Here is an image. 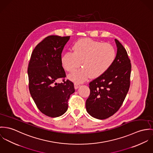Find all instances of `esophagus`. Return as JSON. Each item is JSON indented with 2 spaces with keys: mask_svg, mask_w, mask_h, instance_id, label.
Wrapping results in <instances>:
<instances>
[{
  "mask_svg": "<svg viewBox=\"0 0 153 153\" xmlns=\"http://www.w3.org/2000/svg\"><path fill=\"white\" fill-rule=\"evenodd\" d=\"M80 86V85H79V84L75 83V84H74V88H75V89H77Z\"/></svg>",
  "mask_w": 153,
  "mask_h": 153,
  "instance_id": "34e87169",
  "label": "esophagus"
}]
</instances>
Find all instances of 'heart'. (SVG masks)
<instances>
[{
	"instance_id": "obj_1",
	"label": "heart",
	"mask_w": 153,
	"mask_h": 153,
	"mask_svg": "<svg viewBox=\"0 0 153 153\" xmlns=\"http://www.w3.org/2000/svg\"><path fill=\"white\" fill-rule=\"evenodd\" d=\"M72 52H67L62 57V64L66 71L73 73L82 66L83 68L69 76L70 79L81 83L88 79L97 78L105 73L113 65L117 52L109 44L90 39L76 42Z\"/></svg>"
}]
</instances>
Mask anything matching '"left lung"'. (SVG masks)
I'll return each instance as SVG.
<instances>
[{
  "mask_svg": "<svg viewBox=\"0 0 153 153\" xmlns=\"http://www.w3.org/2000/svg\"><path fill=\"white\" fill-rule=\"evenodd\" d=\"M116 60L105 73L89 83L90 94L85 102L87 113L103 120L116 113L124 102L130 85L131 65L126 50L115 39Z\"/></svg>",
  "mask_w": 153,
  "mask_h": 153,
  "instance_id": "left-lung-1",
  "label": "left lung"
}]
</instances>
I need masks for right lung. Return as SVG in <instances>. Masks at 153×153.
Segmentation results:
<instances>
[{
  "label": "right lung",
  "instance_id": "obj_1",
  "mask_svg": "<svg viewBox=\"0 0 153 153\" xmlns=\"http://www.w3.org/2000/svg\"><path fill=\"white\" fill-rule=\"evenodd\" d=\"M70 36H49L34 49L28 65L30 93L39 110L51 117L63 115L68 108L70 96L74 91L71 81L56 80L66 77L62 64V53Z\"/></svg>",
  "mask_w": 153,
  "mask_h": 153
}]
</instances>
